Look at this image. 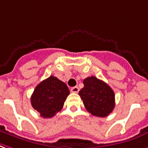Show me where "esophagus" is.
Returning <instances> with one entry per match:
<instances>
[{"instance_id":"esophagus-1","label":"esophagus","mask_w":148,"mask_h":148,"mask_svg":"<svg viewBox=\"0 0 148 148\" xmlns=\"http://www.w3.org/2000/svg\"><path fill=\"white\" fill-rule=\"evenodd\" d=\"M71 92H73V93H77V92H79V88L77 86L73 87V88H71Z\"/></svg>"}]
</instances>
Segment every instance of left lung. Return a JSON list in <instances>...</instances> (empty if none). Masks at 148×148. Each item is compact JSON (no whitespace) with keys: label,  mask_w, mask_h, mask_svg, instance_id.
Returning a JSON list of instances; mask_svg holds the SVG:
<instances>
[{"label":"left lung","mask_w":148,"mask_h":148,"mask_svg":"<svg viewBox=\"0 0 148 148\" xmlns=\"http://www.w3.org/2000/svg\"><path fill=\"white\" fill-rule=\"evenodd\" d=\"M84 88L79 92L84 107L93 116L106 117L115 107V94L110 87L94 76L84 80Z\"/></svg>","instance_id":"8db88e82"}]
</instances>
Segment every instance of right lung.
Segmentation results:
<instances>
[{
  "mask_svg": "<svg viewBox=\"0 0 148 148\" xmlns=\"http://www.w3.org/2000/svg\"><path fill=\"white\" fill-rule=\"evenodd\" d=\"M70 91L64 82L54 76L40 82L31 96L34 109L43 118H51L62 109Z\"/></svg>",
  "mask_w": 148,
  "mask_h": 148,
  "instance_id": "right-lung-1",
  "label": "right lung"
}]
</instances>
